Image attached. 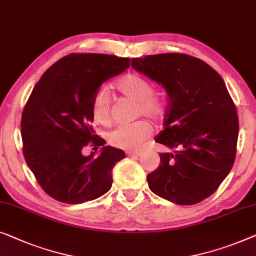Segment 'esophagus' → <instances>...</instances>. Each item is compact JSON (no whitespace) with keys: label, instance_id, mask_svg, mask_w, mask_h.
I'll use <instances>...</instances> for the list:
<instances>
[{"label":"esophagus","instance_id":"1","mask_svg":"<svg viewBox=\"0 0 256 256\" xmlns=\"http://www.w3.org/2000/svg\"><path fill=\"white\" fill-rule=\"evenodd\" d=\"M128 156H130V157H138V156L142 154V151H138V150H134V151H128L127 152Z\"/></svg>","mask_w":256,"mask_h":256}]
</instances>
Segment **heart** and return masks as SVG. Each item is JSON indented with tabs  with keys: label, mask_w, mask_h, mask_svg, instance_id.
Wrapping results in <instances>:
<instances>
[{
	"label": "heart",
	"mask_w": 256,
	"mask_h": 256,
	"mask_svg": "<svg viewBox=\"0 0 256 256\" xmlns=\"http://www.w3.org/2000/svg\"><path fill=\"white\" fill-rule=\"evenodd\" d=\"M114 88L124 97L137 102L136 114L154 120H160L166 110L164 98L154 92V85L146 77L137 72H128L120 77ZM91 114L96 122L102 126L110 124V105L105 91H98L91 102ZM152 128L146 121H137L132 124L119 126L110 132L108 140L112 146L121 149H140L149 138Z\"/></svg>",
	"instance_id": "b5f03b06"
}]
</instances>
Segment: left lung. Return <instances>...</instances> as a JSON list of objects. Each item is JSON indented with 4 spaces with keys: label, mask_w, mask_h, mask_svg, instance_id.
<instances>
[{
    "label": "left lung",
    "mask_w": 256,
    "mask_h": 256,
    "mask_svg": "<svg viewBox=\"0 0 256 256\" xmlns=\"http://www.w3.org/2000/svg\"><path fill=\"white\" fill-rule=\"evenodd\" d=\"M132 66L168 96L164 129L154 140L171 151L159 154L149 188L176 204H196L217 190L236 159L239 120L226 85L208 64L187 54L135 58Z\"/></svg>",
    "instance_id": "8db88e82"
}]
</instances>
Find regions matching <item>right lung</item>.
Here are the masks:
<instances>
[{
	"label": "right lung",
	"instance_id": "1",
	"mask_svg": "<svg viewBox=\"0 0 256 256\" xmlns=\"http://www.w3.org/2000/svg\"><path fill=\"white\" fill-rule=\"evenodd\" d=\"M128 58L72 53L50 66L33 88L22 114L23 154L44 192L58 202L80 204L112 187V171L124 150L102 146L84 156L88 142L105 144L94 134L91 102L107 80L129 66Z\"/></svg>",
	"mask_w": 256,
	"mask_h": 256
}]
</instances>
